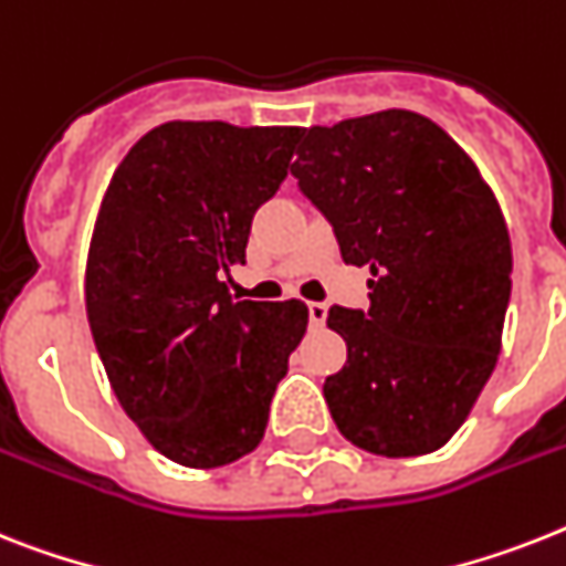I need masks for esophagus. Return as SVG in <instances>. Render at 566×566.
Masks as SVG:
<instances>
[{
	"mask_svg": "<svg viewBox=\"0 0 566 566\" xmlns=\"http://www.w3.org/2000/svg\"><path fill=\"white\" fill-rule=\"evenodd\" d=\"M307 316L314 325H325V316H328V305L325 302H307Z\"/></svg>",
	"mask_w": 566,
	"mask_h": 566,
	"instance_id": "esophagus-1",
	"label": "esophagus"
}]
</instances>
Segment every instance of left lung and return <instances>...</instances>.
Returning a JSON list of instances; mask_svg holds the SVG:
<instances>
[{"label": "left lung", "instance_id": "8db88e82", "mask_svg": "<svg viewBox=\"0 0 566 566\" xmlns=\"http://www.w3.org/2000/svg\"><path fill=\"white\" fill-rule=\"evenodd\" d=\"M302 136L298 191L331 223L343 261L371 273L369 311H328L348 346L346 366L325 378L331 416L378 457L433 453L497 366L512 296L497 197L465 150L410 109Z\"/></svg>", "mask_w": 566, "mask_h": 566}]
</instances>
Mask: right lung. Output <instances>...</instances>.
<instances>
[{
	"instance_id": "add662e5",
	"label": "right lung",
	"mask_w": 566,
	"mask_h": 566,
	"mask_svg": "<svg viewBox=\"0 0 566 566\" xmlns=\"http://www.w3.org/2000/svg\"><path fill=\"white\" fill-rule=\"evenodd\" d=\"M298 127L168 122L109 179L86 316L118 403L163 457L220 468L259 448L307 307L235 302L252 214L287 177Z\"/></svg>"
}]
</instances>
